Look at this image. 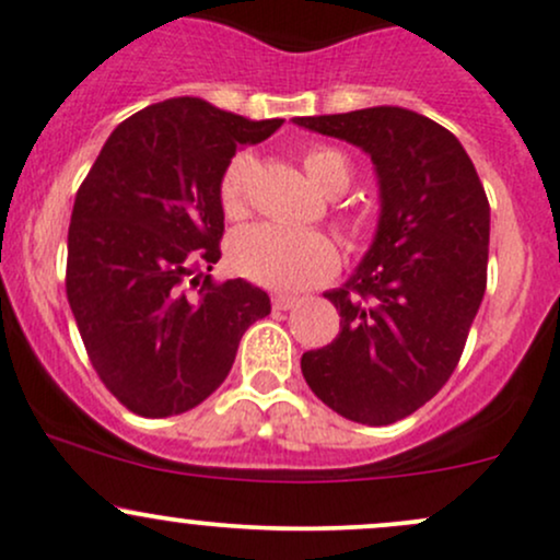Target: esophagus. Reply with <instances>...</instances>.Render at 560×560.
<instances>
[{"mask_svg":"<svg viewBox=\"0 0 560 560\" xmlns=\"http://www.w3.org/2000/svg\"><path fill=\"white\" fill-rule=\"evenodd\" d=\"M298 303H300V300L295 295H276L273 298V308L276 311H292Z\"/></svg>","mask_w":560,"mask_h":560,"instance_id":"esophagus-1","label":"esophagus"}]
</instances>
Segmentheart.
I'll return each instance as SVG.
<instances>
[{
    "label": "heart",
    "instance_id": "b5f03b06",
    "mask_svg": "<svg viewBox=\"0 0 560 560\" xmlns=\"http://www.w3.org/2000/svg\"><path fill=\"white\" fill-rule=\"evenodd\" d=\"M303 168L316 187L340 192L349 185V161L343 152L316 147L303 155ZM252 158L235 155L220 179V206L225 217L238 220L249 198ZM231 262L241 276L270 290H305L332 279L340 265L338 246L325 233L292 231V228L257 222L241 228L231 238Z\"/></svg>",
    "mask_w": 560,
    "mask_h": 560
}]
</instances>
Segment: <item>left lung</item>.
Wrapping results in <instances>:
<instances>
[{
    "label": "left lung",
    "mask_w": 560,
    "mask_h": 560,
    "mask_svg": "<svg viewBox=\"0 0 560 560\" xmlns=\"http://www.w3.org/2000/svg\"><path fill=\"white\" fill-rule=\"evenodd\" d=\"M362 147L375 163L381 220L340 290L332 343L300 359L311 392L343 419L386 427L448 384L486 292L491 209L448 128L402 107L295 117Z\"/></svg>",
    "instance_id": "8db88e82"
}]
</instances>
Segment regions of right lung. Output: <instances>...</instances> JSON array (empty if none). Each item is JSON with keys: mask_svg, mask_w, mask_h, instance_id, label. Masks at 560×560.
Here are the masks:
<instances>
[{"mask_svg": "<svg viewBox=\"0 0 560 560\" xmlns=\"http://www.w3.org/2000/svg\"><path fill=\"white\" fill-rule=\"evenodd\" d=\"M203 98H168L112 131L69 222L67 298L102 384L144 419L201 405L233 368L241 335L270 314L222 257L220 179L235 150L279 131Z\"/></svg>", "mask_w": 560, "mask_h": 560, "instance_id": "obj_1", "label": "right lung"}]
</instances>
